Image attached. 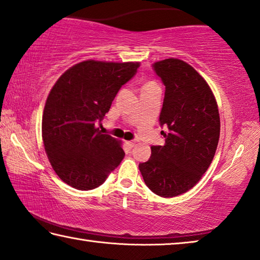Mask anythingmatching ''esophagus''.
Wrapping results in <instances>:
<instances>
[{
  "label": "esophagus",
  "instance_id": "esophagus-1",
  "mask_svg": "<svg viewBox=\"0 0 260 260\" xmlns=\"http://www.w3.org/2000/svg\"><path fill=\"white\" fill-rule=\"evenodd\" d=\"M126 145L128 146L129 148H133V147L135 146V141H127V142H126Z\"/></svg>",
  "mask_w": 260,
  "mask_h": 260
}]
</instances>
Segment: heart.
<instances>
[{
    "label": "heart",
    "mask_w": 260,
    "mask_h": 260,
    "mask_svg": "<svg viewBox=\"0 0 260 260\" xmlns=\"http://www.w3.org/2000/svg\"><path fill=\"white\" fill-rule=\"evenodd\" d=\"M152 83V82H149V83H147V84H151Z\"/></svg>",
    "instance_id": "obj_1"
}]
</instances>
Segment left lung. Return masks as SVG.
Masks as SVG:
<instances>
[{
	"label": "left lung",
	"instance_id": "1",
	"mask_svg": "<svg viewBox=\"0 0 260 260\" xmlns=\"http://www.w3.org/2000/svg\"><path fill=\"white\" fill-rule=\"evenodd\" d=\"M164 92L160 126L164 146H152L150 158L140 163L143 180L155 194L177 197L199 182L211 166L220 138V115L207 82L179 59L152 63Z\"/></svg>",
	"mask_w": 260,
	"mask_h": 260
}]
</instances>
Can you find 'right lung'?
<instances>
[{
  "label": "right lung",
  "instance_id": "obj_1",
  "mask_svg": "<svg viewBox=\"0 0 260 260\" xmlns=\"http://www.w3.org/2000/svg\"><path fill=\"white\" fill-rule=\"evenodd\" d=\"M139 67V62L83 61L52 88L43 114V141L55 174L69 186L96 188L120 164L125 156L120 141L94 125Z\"/></svg>",
  "mask_w": 260,
  "mask_h": 260
}]
</instances>
